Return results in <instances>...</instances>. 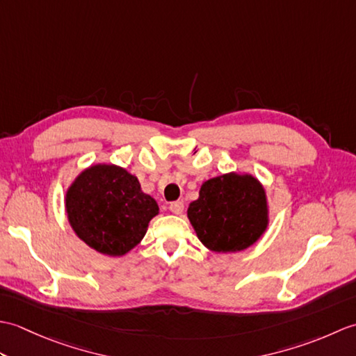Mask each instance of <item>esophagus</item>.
<instances>
[{
    "label": "esophagus",
    "instance_id": "34e87169",
    "mask_svg": "<svg viewBox=\"0 0 356 356\" xmlns=\"http://www.w3.org/2000/svg\"><path fill=\"white\" fill-rule=\"evenodd\" d=\"M170 211L172 214H182L184 213V202H180V200H177V202H172L171 205H170Z\"/></svg>",
    "mask_w": 356,
    "mask_h": 356
}]
</instances>
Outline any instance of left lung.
Returning <instances> with one entry per match:
<instances>
[{
    "mask_svg": "<svg viewBox=\"0 0 356 356\" xmlns=\"http://www.w3.org/2000/svg\"><path fill=\"white\" fill-rule=\"evenodd\" d=\"M186 214L202 243L222 254L245 251L269 226L266 190L249 172L231 171L208 179Z\"/></svg>",
    "mask_w": 356,
    "mask_h": 356,
    "instance_id": "8db88e82",
    "label": "left lung"
}]
</instances>
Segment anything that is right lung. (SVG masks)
<instances>
[{
    "label": "right lung",
    "instance_id": "right-lung-1",
    "mask_svg": "<svg viewBox=\"0 0 356 356\" xmlns=\"http://www.w3.org/2000/svg\"><path fill=\"white\" fill-rule=\"evenodd\" d=\"M65 213L74 234L96 252L122 257L140 243L157 202L122 166L96 163L82 170L65 193Z\"/></svg>",
    "mask_w": 356,
    "mask_h": 356
}]
</instances>
